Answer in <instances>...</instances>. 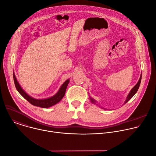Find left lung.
Listing matches in <instances>:
<instances>
[{"instance_id": "left-lung-1", "label": "left lung", "mask_w": 156, "mask_h": 156, "mask_svg": "<svg viewBox=\"0 0 156 156\" xmlns=\"http://www.w3.org/2000/svg\"><path fill=\"white\" fill-rule=\"evenodd\" d=\"M141 76H142V75H141V76H140V80H139L138 82L137 83V84H136L134 87H133V89L131 90V91L129 92V93L128 94V96H127V98H126V101H125V104H126L129 99H131L132 98V97H133V96H134V95L136 94V93L138 91V88H139L140 85V83H141ZM90 99H91V102H92L93 103H95V101H94V100H93V99H91V98H90Z\"/></svg>"}]
</instances>
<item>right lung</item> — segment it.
I'll return each instance as SVG.
<instances>
[{
  "mask_svg": "<svg viewBox=\"0 0 156 156\" xmlns=\"http://www.w3.org/2000/svg\"><path fill=\"white\" fill-rule=\"evenodd\" d=\"M13 80H14V83H15L16 89L18 91V93L32 105L40 107L42 108H48L58 103L63 98L66 91V87H67L69 83V80H67L66 81H65L64 83L62 85L61 87L60 88L59 91L54 96L50 98L45 99H36L30 97L29 95H28L24 91L23 89L21 88V87L20 86V85L19 84L18 82L16 80V78L15 76L14 73H13Z\"/></svg>",
  "mask_w": 156,
  "mask_h": 156,
  "instance_id": "add662e5",
  "label": "right lung"
}]
</instances>
